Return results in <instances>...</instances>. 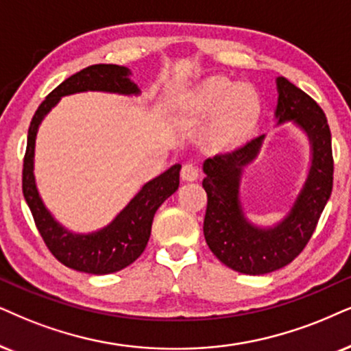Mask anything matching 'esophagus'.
Returning <instances> with one entry per match:
<instances>
[{
    "label": "esophagus",
    "mask_w": 351,
    "mask_h": 351,
    "mask_svg": "<svg viewBox=\"0 0 351 351\" xmlns=\"http://www.w3.org/2000/svg\"><path fill=\"white\" fill-rule=\"evenodd\" d=\"M181 178L184 181H196L199 178V168L196 163H186L181 168Z\"/></svg>",
    "instance_id": "esophagus-1"
}]
</instances>
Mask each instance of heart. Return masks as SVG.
I'll use <instances>...</instances> for the list:
<instances>
[{
  "instance_id": "obj_1",
  "label": "heart",
  "mask_w": 351,
  "mask_h": 351,
  "mask_svg": "<svg viewBox=\"0 0 351 351\" xmlns=\"http://www.w3.org/2000/svg\"><path fill=\"white\" fill-rule=\"evenodd\" d=\"M196 112L214 118L210 143L215 147H233L254 130L261 114V100L252 88L239 87L225 77H212L194 95Z\"/></svg>"
}]
</instances>
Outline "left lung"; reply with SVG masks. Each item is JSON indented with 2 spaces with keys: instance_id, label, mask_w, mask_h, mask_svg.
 <instances>
[{
  "instance_id": "1",
  "label": "left lung",
  "mask_w": 351,
  "mask_h": 351,
  "mask_svg": "<svg viewBox=\"0 0 351 351\" xmlns=\"http://www.w3.org/2000/svg\"><path fill=\"white\" fill-rule=\"evenodd\" d=\"M277 124H296L311 144V167L288 214L274 227L264 228L251 223L243 212L241 175L259 154L264 134L232 152L207 158L202 167L207 193L204 237L220 263L246 275L285 267L304 250L334 183L330 130L322 108L285 77H277Z\"/></svg>"
}]
</instances>
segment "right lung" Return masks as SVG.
<instances>
[{
  "instance_id": "right-lung-1",
  "label": "right lung",
  "mask_w": 351,
  "mask_h": 351,
  "mask_svg": "<svg viewBox=\"0 0 351 351\" xmlns=\"http://www.w3.org/2000/svg\"><path fill=\"white\" fill-rule=\"evenodd\" d=\"M131 71L118 64H92L61 82L40 104L29 126L27 150L22 170V193L32 212L43 241L51 254L66 267L79 272L105 275L118 272L143 254L152 230L157 208L178 189L181 165L176 163L150 180L104 228L92 233H73L58 221L40 197L34 176L35 139L40 123L61 97L79 92H110L139 95L141 88L130 79Z\"/></svg>"
}]
</instances>
